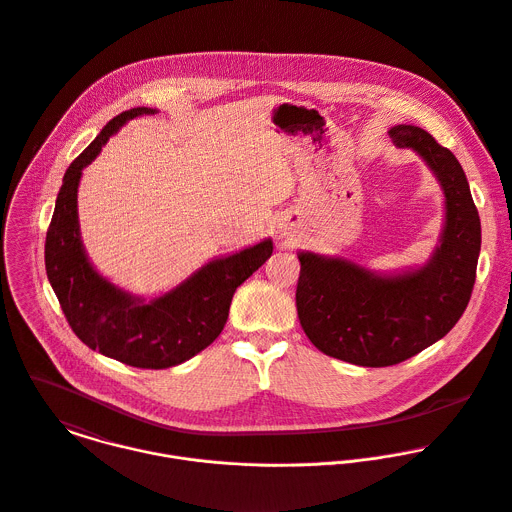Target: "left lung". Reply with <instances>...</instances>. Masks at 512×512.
<instances>
[{
  "instance_id": "left-lung-1",
  "label": "left lung",
  "mask_w": 512,
  "mask_h": 512,
  "mask_svg": "<svg viewBox=\"0 0 512 512\" xmlns=\"http://www.w3.org/2000/svg\"><path fill=\"white\" fill-rule=\"evenodd\" d=\"M399 149H413L445 192V226L431 260L381 276L345 258L300 252L296 308L310 341L330 357L363 365L401 363L447 336L463 316L477 278L481 220L455 155L427 131L397 125Z\"/></svg>"
}]
</instances>
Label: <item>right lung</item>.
Segmentation results:
<instances>
[{"label":"right lung","instance_id":"1","mask_svg":"<svg viewBox=\"0 0 512 512\" xmlns=\"http://www.w3.org/2000/svg\"><path fill=\"white\" fill-rule=\"evenodd\" d=\"M135 107L105 125L97 139L71 163L55 200L45 238L49 284L75 336L121 363L141 369L178 365L216 340L228 320L236 288L270 256L272 240L218 258L161 298L143 302L105 280L87 260L79 234L77 186L81 171L129 119L153 115Z\"/></svg>","mask_w":512,"mask_h":512}]
</instances>
